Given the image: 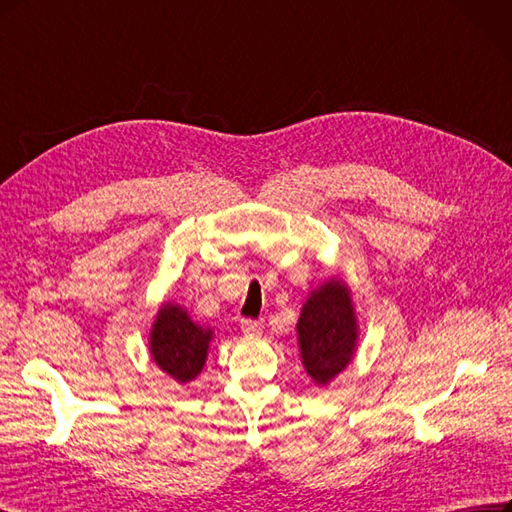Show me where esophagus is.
I'll list each match as a JSON object with an SVG mask.
<instances>
[{
	"mask_svg": "<svg viewBox=\"0 0 512 512\" xmlns=\"http://www.w3.org/2000/svg\"><path fill=\"white\" fill-rule=\"evenodd\" d=\"M241 330L245 334H258L262 330V322H256V320H243L241 322Z\"/></svg>",
	"mask_w": 512,
	"mask_h": 512,
	"instance_id": "esophagus-1",
	"label": "esophagus"
}]
</instances>
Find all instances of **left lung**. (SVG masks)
Returning <instances> with one entry per match:
<instances>
[{
  "instance_id": "8db88e82",
  "label": "left lung",
  "mask_w": 512,
  "mask_h": 512,
  "mask_svg": "<svg viewBox=\"0 0 512 512\" xmlns=\"http://www.w3.org/2000/svg\"><path fill=\"white\" fill-rule=\"evenodd\" d=\"M298 351L311 381L326 387L354 362L358 349V315L351 288L339 275L309 292L296 322Z\"/></svg>"
}]
</instances>
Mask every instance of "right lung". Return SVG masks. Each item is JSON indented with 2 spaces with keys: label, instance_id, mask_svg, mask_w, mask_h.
<instances>
[{
  "label": "right lung",
  "instance_id": "obj_1",
  "mask_svg": "<svg viewBox=\"0 0 512 512\" xmlns=\"http://www.w3.org/2000/svg\"><path fill=\"white\" fill-rule=\"evenodd\" d=\"M214 330L197 324L178 303L165 301L156 311L148 349L154 364L175 383L195 381L207 362Z\"/></svg>",
  "mask_w": 512,
  "mask_h": 512
}]
</instances>
